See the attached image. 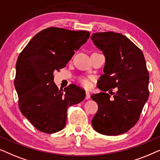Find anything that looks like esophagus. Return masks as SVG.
Wrapping results in <instances>:
<instances>
[{"label":"esophagus","mask_w":160,"mask_h":160,"mask_svg":"<svg viewBox=\"0 0 160 160\" xmlns=\"http://www.w3.org/2000/svg\"><path fill=\"white\" fill-rule=\"evenodd\" d=\"M89 98H90V93H89V91H86V99H88Z\"/></svg>","instance_id":"esophagus-1"}]
</instances>
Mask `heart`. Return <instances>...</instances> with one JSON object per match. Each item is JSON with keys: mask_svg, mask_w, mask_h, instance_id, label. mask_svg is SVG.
<instances>
[{"mask_svg": "<svg viewBox=\"0 0 160 160\" xmlns=\"http://www.w3.org/2000/svg\"><path fill=\"white\" fill-rule=\"evenodd\" d=\"M80 83H81L84 87H86V88H89V87H91V84L88 78H85V77H81V78H80Z\"/></svg>", "mask_w": 160, "mask_h": 160, "instance_id": "heart-1", "label": "heart"}]
</instances>
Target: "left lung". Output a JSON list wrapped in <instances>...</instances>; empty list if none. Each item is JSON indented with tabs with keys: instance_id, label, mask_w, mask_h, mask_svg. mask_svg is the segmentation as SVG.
<instances>
[{
	"instance_id": "left-lung-1",
	"label": "left lung",
	"mask_w": 160,
	"mask_h": 160,
	"mask_svg": "<svg viewBox=\"0 0 160 160\" xmlns=\"http://www.w3.org/2000/svg\"><path fill=\"white\" fill-rule=\"evenodd\" d=\"M91 39L105 57L104 74L97 84L102 91L91 97L99 107L91 123L102 135H121L136 124L149 96V74L143 53L118 33H95Z\"/></svg>"
}]
</instances>
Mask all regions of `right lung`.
I'll use <instances>...</instances> for the list:
<instances>
[{
  "label": "right lung",
  "instance_id": "1",
  "mask_svg": "<svg viewBox=\"0 0 160 160\" xmlns=\"http://www.w3.org/2000/svg\"><path fill=\"white\" fill-rule=\"evenodd\" d=\"M89 37L86 31L48 28L36 34L19 55L14 79L19 108L39 131L50 134L63 129L68 108L86 97L77 86L59 90L53 73L66 67Z\"/></svg>",
  "mask_w": 160,
  "mask_h": 160
}]
</instances>
